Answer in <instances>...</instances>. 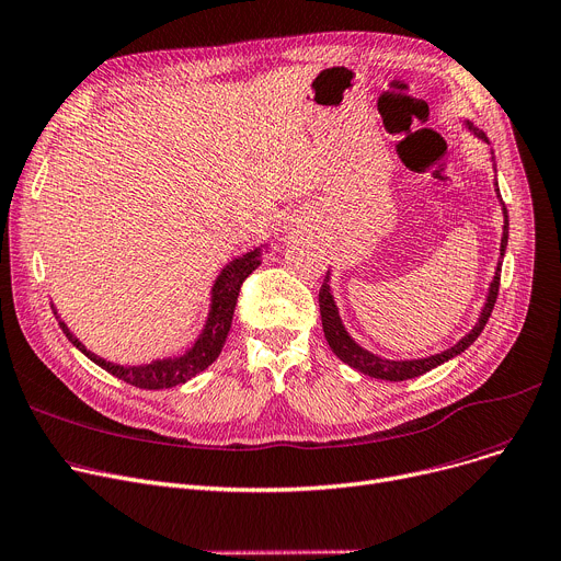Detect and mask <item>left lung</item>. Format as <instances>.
<instances>
[{
	"instance_id": "obj_1",
	"label": "left lung",
	"mask_w": 561,
	"mask_h": 561,
	"mask_svg": "<svg viewBox=\"0 0 561 561\" xmlns=\"http://www.w3.org/2000/svg\"><path fill=\"white\" fill-rule=\"evenodd\" d=\"M469 124V122H467ZM471 128V124H469ZM473 134L478 138H482L484 142H489L484 138V134H480L478 128H473ZM493 153V151H491ZM493 160V156H491ZM496 162V160H493ZM496 194L501 196V190H499V183H496ZM503 202V199H501ZM503 215H505V226H503V240H501V257L505 255V249H507V233H510V219H507V210H505V204H503ZM501 265L503 262L499 260V267H496V276H493L491 280V287H489V294H486V304L480 312V319L478 323L473 325V331L459 340L455 346L446 348L444 353H437V355H431V357H421V359H385V357H378L369 351L362 348L359 344H355V340L346 333V328L340 319V312H337V306H335V299H333V291H331V285H328V276L319 289V310H321V323H323V335H325V342L328 346H331V351L342 359L346 362L348 367L367 374L371 378H380V380H391V382H401V380H410V378H416V376H423L425 371H431L439 365H444L446 359L459 355L462 351H467L476 340L478 335L482 333V328L486 325L489 317H491V310H493V304H496L499 299V289H501Z\"/></svg>"
}]
</instances>
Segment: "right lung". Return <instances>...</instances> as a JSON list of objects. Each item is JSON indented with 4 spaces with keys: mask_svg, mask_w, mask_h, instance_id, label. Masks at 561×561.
Returning <instances> with one entry per match:
<instances>
[{
    "mask_svg": "<svg viewBox=\"0 0 561 561\" xmlns=\"http://www.w3.org/2000/svg\"><path fill=\"white\" fill-rule=\"evenodd\" d=\"M260 255H262V249H253V251L244 253L242 257H236L233 262H228V265L221 270V274L217 276V280L213 285L210 312H208L204 331H202L199 340L194 342V346L190 351H185L183 355H179V357L156 359V362H151V365H140V367L113 365V362H106L104 357L90 353L70 333V328L65 325L60 319H58V323L62 328L65 337H68L83 355H88L94 362V365H99L102 369H106L108 374L117 376L119 380L134 385V387H140V389L176 387L181 382H187L196 374H202L204 369H208L213 362L219 357V353L224 348V342L228 337V331H230V321H233L240 287L247 280V276L253 274V270L260 265Z\"/></svg>",
    "mask_w": 561,
    "mask_h": 561,
    "instance_id": "add662e5",
    "label": "right lung"
}]
</instances>
